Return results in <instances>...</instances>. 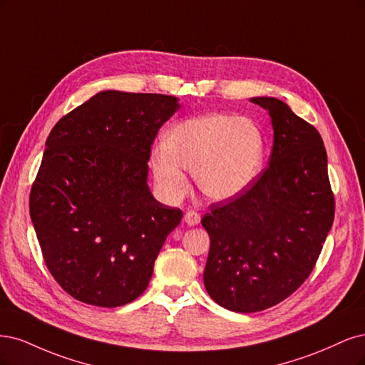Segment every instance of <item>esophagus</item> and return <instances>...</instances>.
Wrapping results in <instances>:
<instances>
[{
    "label": "esophagus",
    "instance_id": "esophagus-1",
    "mask_svg": "<svg viewBox=\"0 0 365 365\" xmlns=\"http://www.w3.org/2000/svg\"><path fill=\"white\" fill-rule=\"evenodd\" d=\"M183 220L187 226H197L200 222V215L197 212H194V210H190V212L185 214Z\"/></svg>",
    "mask_w": 365,
    "mask_h": 365
}]
</instances>
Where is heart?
Segmentation results:
<instances>
[{
    "mask_svg": "<svg viewBox=\"0 0 365 365\" xmlns=\"http://www.w3.org/2000/svg\"><path fill=\"white\" fill-rule=\"evenodd\" d=\"M267 139L261 125L249 118L210 113L174 125L165 143L151 151V171L160 192L182 198L194 173L198 190L225 202L249 187L264 168Z\"/></svg>",
    "mask_w": 365,
    "mask_h": 365,
    "instance_id": "1",
    "label": "heart"
}]
</instances>
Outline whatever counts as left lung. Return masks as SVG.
<instances>
[{
  "instance_id": "left-lung-1",
  "label": "left lung",
  "mask_w": 365,
  "mask_h": 365,
  "mask_svg": "<svg viewBox=\"0 0 365 365\" xmlns=\"http://www.w3.org/2000/svg\"><path fill=\"white\" fill-rule=\"evenodd\" d=\"M252 101L272 116L269 165L244 192L212 203L202 218L210 238L206 291L220 307L245 314L272 308L302 287L335 215L319 130L282 100Z\"/></svg>"
}]
</instances>
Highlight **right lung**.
I'll use <instances>...</instances> for the list:
<instances>
[{"label": "right lung", "instance_id": "add662e5", "mask_svg": "<svg viewBox=\"0 0 365 365\" xmlns=\"http://www.w3.org/2000/svg\"><path fill=\"white\" fill-rule=\"evenodd\" d=\"M178 109L173 96L103 91L53 127L30 217L46 268L76 300L116 308L148 287L183 217L147 185L151 144Z\"/></svg>", "mask_w": 365, "mask_h": 365}]
</instances>
